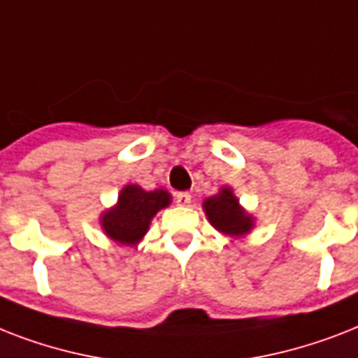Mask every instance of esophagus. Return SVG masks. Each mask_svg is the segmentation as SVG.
I'll return each instance as SVG.
<instances>
[{"label":"esophagus","mask_w":358,"mask_h":358,"mask_svg":"<svg viewBox=\"0 0 358 358\" xmlns=\"http://www.w3.org/2000/svg\"><path fill=\"white\" fill-rule=\"evenodd\" d=\"M176 204H178V206H189L191 204L189 193H185V191H182V193H176Z\"/></svg>","instance_id":"1"}]
</instances>
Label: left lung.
<instances>
[{"instance_id": "1", "label": "left lung", "mask_w": 358, "mask_h": 358, "mask_svg": "<svg viewBox=\"0 0 358 358\" xmlns=\"http://www.w3.org/2000/svg\"><path fill=\"white\" fill-rule=\"evenodd\" d=\"M202 210L213 229L230 238H243L256 224V219L239 204L230 185H223L217 195L204 199Z\"/></svg>"}]
</instances>
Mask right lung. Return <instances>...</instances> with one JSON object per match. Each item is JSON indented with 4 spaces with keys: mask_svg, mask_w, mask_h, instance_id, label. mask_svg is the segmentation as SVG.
Listing matches in <instances>:
<instances>
[{
    "mask_svg": "<svg viewBox=\"0 0 358 358\" xmlns=\"http://www.w3.org/2000/svg\"><path fill=\"white\" fill-rule=\"evenodd\" d=\"M173 201L165 189L146 191L137 184L124 185L113 206L100 215L103 234L120 245L135 247L150 229L152 219Z\"/></svg>",
    "mask_w": 358,
    "mask_h": 358,
    "instance_id": "obj_1",
    "label": "right lung"
}]
</instances>
